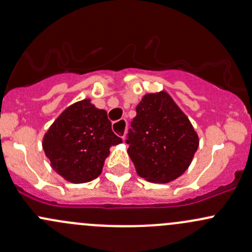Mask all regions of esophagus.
<instances>
[{"mask_svg":"<svg viewBox=\"0 0 252 252\" xmlns=\"http://www.w3.org/2000/svg\"><path fill=\"white\" fill-rule=\"evenodd\" d=\"M126 128H127L126 119H121V120L116 121V123L113 124V131H114L119 137L123 138V139L125 138Z\"/></svg>","mask_w":252,"mask_h":252,"instance_id":"34e87169","label":"esophagus"}]
</instances>
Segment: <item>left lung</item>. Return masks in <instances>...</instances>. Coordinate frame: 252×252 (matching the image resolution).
<instances>
[{
  "label": "left lung",
  "mask_w": 252,
  "mask_h": 252,
  "mask_svg": "<svg viewBox=\"0 0 252 252\" xmlns=\"http://www.w3.org/2000/svg\"><path fill=\"white\" fill-rule=\"evenodd\" d=\"M136 110L126 143L137 174L151 183L175 180L198 149L193 126L166 91L147 94Z\"/></svg>",
  "instance_id": "1"
}]
</instances>
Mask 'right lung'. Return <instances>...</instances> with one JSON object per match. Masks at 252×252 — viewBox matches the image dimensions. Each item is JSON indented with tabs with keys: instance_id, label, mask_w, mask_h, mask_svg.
I'll return each instance as SVG.
<instances>
[{
	"instance_id": "1",
	"label": "right lung",
	"mask_w": 252,
	"mask_h": 252,
	"mask_svg": "<svg viewBox=\"0 0 252 252\" xmlns=\"http://www.w3.org/2000/svg\"><path fill=\"white\" fill-rule=\"evenodd\" d=\"M123 139L112 131L107 112L89 98L63 110L43 138V150L51 167L64 180L89 183L102 173L112 145Z\"/></svg>"
}]
</instances>
